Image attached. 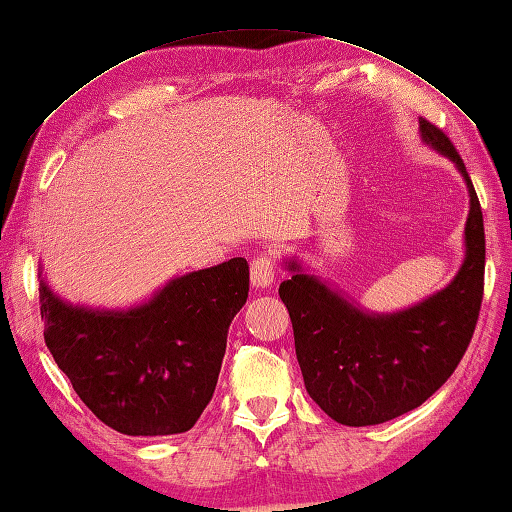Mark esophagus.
Returning a JSON list of instances; mask_svg holds the SVG:
<instances>
[{
  "label": "esophagus",
  "instance_id": "esophagus-1",
  "mask_svg": "<svg viewBox=\"0 0 512 512\" xmlns=\"http://www.w3.org/2000/svg\"><path fill=\"white\" fill-rule=\"evenodd\" d=\"M275 255L270 253H262L253 259V264H250V284L255 288H266L273 284L275 279Z\"/></svg>",
  "mask_w": 512,
  "mask_h": 512
}]
</instances>
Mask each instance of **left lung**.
Here are the masks:
<instances>
[{
    "label": "left lung",
    "instance_id": "left-lung-1",
    "mask_svg": "<svg viewBox=\"0 0 512 512\" xmlns=\"http://www.w3.org/2000/svg\"><path fill=\"white\" fill-rule=\"evenodd\" d=\"M419 130L455 162L470 193L466 259L453 282L395 315L362 313L295 262V275L279 286L308 395L344 426L384 424L422 406L462 362L482 308L486 237L475 186L444 130L424 117Z\"/></svg>",
    "mask_w": 512,
    "mask_h": 512
}]
</instances>
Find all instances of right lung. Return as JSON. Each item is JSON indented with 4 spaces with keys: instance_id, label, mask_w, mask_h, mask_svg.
Returning a JSON list of instances; mask_svg holds the SVG:
<instances>
[{
    "instance_id": "add662e5",
    "label": "right lung",
    "mask_w": 512,
    "mask_h": 512,
    "mask_svg": "<svg viewBox=\"0 0 512 512\" xmlns=\"http://www.w3.org/2000/svg\"><path fill=\"white\" fill-rule=\"evenodd\" d=\"M248 279L233 257L117 313L70 306L42 282L46 346L99 422L133 437L186 433L213 399Z\"/></svg>"
}]
</instances>
